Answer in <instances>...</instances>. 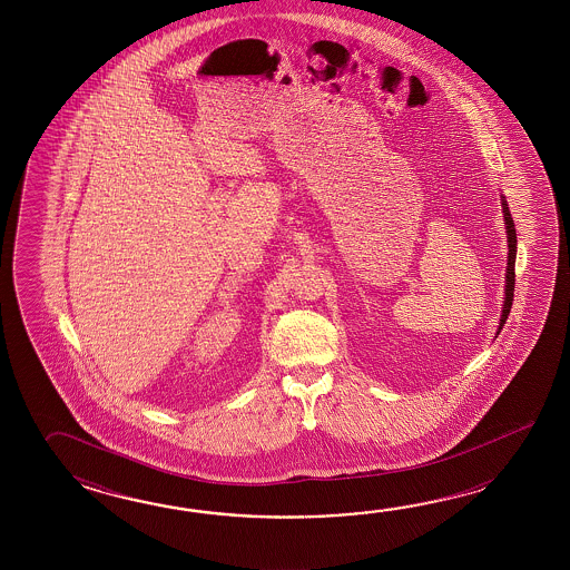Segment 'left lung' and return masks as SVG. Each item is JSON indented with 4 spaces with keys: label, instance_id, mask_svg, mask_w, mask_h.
<instances>
[{
    "label": "left lung",
    "instance_id": "obj_1",
    "mask_svg": "<svg viewBox=\"0 0 570 570\" xmlns=\"http://www.w3.org/2000/svg\"><path fill=\"white\" fill-rule=\"evenodd\" d=\"M501 206H503V219H505V230H508V271H505V302H503V309H501V320H499V330L508 320L509 312H511V302H513V289H515V253H518V236H515V224L509 214L508 202L505 197H501Z\"/></svg>",
    "mask_w": 570,
    "mask_h": 570
}]
</instances>
